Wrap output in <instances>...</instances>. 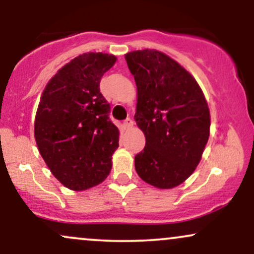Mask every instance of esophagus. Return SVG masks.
<instances>
[{"instance_id":"1","label":"esophagus","mask_w":254,"mask_h":254,"mask_svg":"<svg viewBox=\"0 0 254 254\" xmlns=\"http://www.w3.org/2000/svg\"><path fill=\"white\" fill-rule=\"evenodd\" d=\"M133 127V122L131 121L130 118L125 119L124 123H123V129H124V130H129V129H131V127Z\"/></svg>"}]
</instances>
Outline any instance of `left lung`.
Wrapping results in <instances>:
<instances>
[{"instance_id": "8db88e82", "label": "left lung", "mask_w": 254, "mask_h": 254, "mask_svg": "<svg viewBox=\"0 0 254 254\" xmlns=\"http://www.w3.org/2000/svg\"><path fill=\"white\" fill-rule=\"evenodd\" d=\"M135 78V121L145 136L135 156L142 180L173 189L193 173L210 135V111L199 84L173 58L157 50L125 55Z\"/></svg>"}]
</instances>
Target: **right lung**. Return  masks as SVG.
<instances>
[{"label":"right lung","mask_w":254,"mask_h":254,"mask_svg":"<svg viewBox=\"0 0 254 254\" xmlns=\"http://www.w3.org/2000/svg\"><path fill=\"white\" fill-rule=\"evenodd\" d=\"M117 57L87 52L58 70L44 88L34 138L46 166L65 188L82 191L103 183L112 168L119 130L109 119L100 80Z\"/></svg>","instance_id":"right-lung-1"}]
</instances>
